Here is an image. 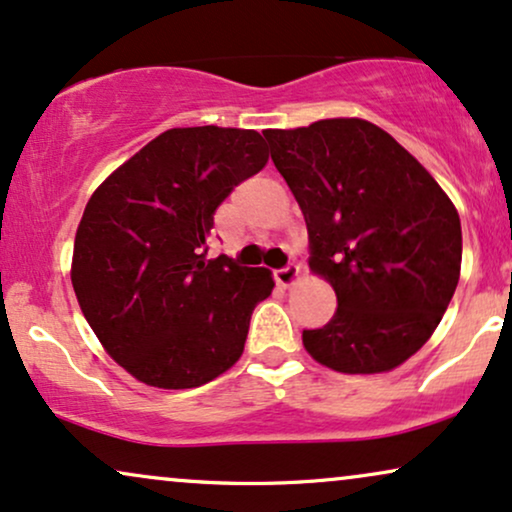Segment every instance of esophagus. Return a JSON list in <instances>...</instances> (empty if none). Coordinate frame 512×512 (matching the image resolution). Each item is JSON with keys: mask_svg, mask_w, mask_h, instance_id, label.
Instances as JSON below:
<instances>
[{"mask_svg": "<svg viewBox=\"0 0 512 512\" xmlns=\"http://www.w3.org/2000/svg\"><path fill=\"white\" fill-rule=\"evenodd\" d=\"M273 277H275V282L280 287L294 285V280H296V277H299V266H294V263H287L285 268H277L275 273H273Z\"/></svg>", "mask_w": 512, "mask_h": 512, "instance_id": "esophagus-1", "label": "esophagus"}]
</instances>
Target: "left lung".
Returning <instances> with one entry per match:
<instances>
[{
  "instance_id": "1",
  "label": "left lung",
  "mask_w": 512,
  "mask_h": 512,
  "mask_svg": "<svg viewBox=\"0 0 512 512\" xmlns=\"http://www.w3.org/2000/svg\"><path fill=\"white\" fill-rule=\"evenodd\" d=\"M270 159L304 211L311 268L337 311L304 346L318 363L370 375L413 356L449 308L463 232L437 180L361 118L266 130Z\"/></svg>"
}]
</instances>
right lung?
I'll use <instances>...</instances> for the list:
<instances>
[{
  "label": "right lung",
  "instance_id": "obj_1",
  "mask_svg": "<svg viewBox=\"0 0 512 512\" xmlns=\"http://www.w3.org/2000/svg\"><path fill=\"white\" fill-rule=\"evenodd\" d=\"M256 130L173 128L87 201L71 280L82 315L132 377L159 389L216 380L242 356L254 308L275 282L220 254L213 213L266 166Z\"/></svg>",
  "mask_w": 512,
  "mask_h": 512
}]
</instances>
